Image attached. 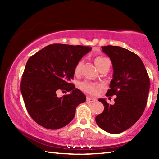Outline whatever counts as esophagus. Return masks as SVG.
Masks as SVG:
<instances>
[{
  "instance_id": "34e87169",
  "label": "esophagus",
  "mask_w": 159,
  "mask_h": 159,
  "mask_svg": "<svg viewBox=\"0 0 159 159\" xmlns=\"http://www.w3.org/2000/svg\"><path fill=\"white\" fill-rule=\"evenodd\" d=\"M97 99L95 98H89V97H88L87 99H86V101L88 102H95Z\"/></svg>"
}]
</instances>
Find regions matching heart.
<instances>
[{
	"mask_svg": "<svg viewBox=\"0 0 159 159\" xmlns=\"http://www.w3.org/2000/svg\"><path fill=\"white\" fill-rule=\"evenodd\" d=\"M95 63L98 68L100 70L102 67H104L107 64H110V61L108 58L102 57V56H98L95 59ZM83 64V61L80 60L77 63L76 67H75V74H79L81 71L82 66ZM79 87L83 91L87 93L90 95H95L99 88L98 84L95 83L89 82V81H83L80 83Z\"/></svg>",
	"mask_w": 159,
	"mask_h": 159,
	"instance_id": "obj_1",
	"label": "heart"
}]
</instances>
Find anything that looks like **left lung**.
Segmentation results:
<instances>
[{"label": "left lung", "instance_id": "1", "mask_svg": "<svg viewBox=\"0 0 159 159\" xmlns=\"http://www.w3.org/2000/svg\"><path fill=\"white\" fill-rule=\"evenodd\" d=\"M109 57L114 74L106 95H116L114 105L99 99L104 106L95 117L97 124L104 131L118 134L135 123L143 114L149 91V77L141 59L119 46H102Z\"/></svg>", "mask_w": 159, "mask_h": 159}]
</instances>
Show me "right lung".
I'll list each match as a JSON object with an SVG mask.
<instances>
[{
  "mask_svg": "<svg viewBox=\"0 0 159 159\" xmlns=\"http://www.w3.org/2000/svg\"><path fill=\"white\" fill-rule=\"evenodd\" d=\"M90 50L88 46L55 43L29 57L20 89L26 110L38 124L57 130L73 120L77 106L86 97L70 80L77 63ZM58 90L71 93L58 98Z\"/></svg>",
  "mask_w": 159,
  "mask_h": 159,
  "instance_id": "right-lung-1",
  "label": "right lung"
}]
</instances>
